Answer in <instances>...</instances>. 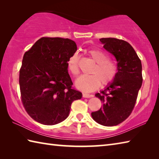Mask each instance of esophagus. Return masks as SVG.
<instances>
[{
    "label": "esophagus",
    "instance_id": "obj_1",
    "mask_svg": "<svg viewBox=\"0 0 159 159\" xmlns=\"http://www.w3.org/2000/svg\"><path fill=\"white\" fill-rule=\"evenodd\" d=\"M82 96L84 97V98H91V97H93V95H91V94H88V93H82Z\"/></svg>",
    "mask_w": 159,
    "mask_h": 159
}]
</instances>
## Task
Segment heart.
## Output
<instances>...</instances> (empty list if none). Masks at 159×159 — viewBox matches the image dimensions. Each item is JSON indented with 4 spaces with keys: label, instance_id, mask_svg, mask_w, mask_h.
<instances>
[{
    "label": "heart",
    "instance_id": "heart-1",
    "mask_svg": "<svg viewBox=\"0 0 159 159\" xmlns=\"http://www.w3.org/2000/svg\"><path fill=\"white\" fill-rule=\"evenodd\" d=\"M87 54L96 63L90 71L91 75H82L77 78L75 86L84 92H91L99 88L101 83L102 85H107L112 82L116 77L117 68L115 63L107 59V55L101 49H89ZM78 62L77 53L72 54L67 61V68L73 76L79 74Z\"/></svg>",
    "mask_w": 159,
    "mask_h": 159
}]
</instances>
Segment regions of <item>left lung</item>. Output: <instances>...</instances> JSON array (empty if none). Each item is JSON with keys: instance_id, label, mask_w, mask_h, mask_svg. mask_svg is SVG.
Returning a JSON list of instances; mask_svg holds the SVG:
<instances>
[{"instance_id": "obj_1", "label": "left lung", "mask_w": 159, "mask_h": 159, "mask_svg": "<svg viewBox=\"0 0 159 159\" xmlns=\"http://www.w3.org/2000/svg\"><path fill=\"white\" fill-rule=\"evenodd\" d=\"M100 41L115 57L118 71L113 82L95 95L102 101V106L91 112V116L99 124L113 126L126 120L134 108L143 84L142 63L126 41L114 38H101Z\"/></svg>"}]
</instances>
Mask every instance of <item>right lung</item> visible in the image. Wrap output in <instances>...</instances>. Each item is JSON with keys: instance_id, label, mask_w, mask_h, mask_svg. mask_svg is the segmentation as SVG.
<instances>
[{"instance_id": "1", "label": "right lung", "mask_w": 159, "mask_h": 159, "mask_svg": "<svg viewBox=\"0 0 159 159\" xmlns=\"http://www.w3.org/2000/svg\"><path fill=\"white\" fill-rule=\"evenodd\" d=\"M77 49L68 38L43 37L25 52L19 70L21 101L38 123L51 126L64 121L72 102L82 97L72 87L67 68Z\"/></svg>"}]
</instances>
